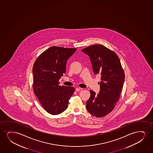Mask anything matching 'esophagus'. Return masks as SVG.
Returning a JSON list of instances; mask_svg holds the SVG:
<instances>
[{"mask_svg": "<svg viewBox=\"0 0 153 153\" xmlns=\"http://www.w3.org/2000/svg\"><path fill=\"white\" fill-rule=\"evenodd\" d=\"M82 90V88H80V87H78V88H76V91H81Z\"/></svg>", "mask_w": 153, "mask_h": 153, "instance_id": "esophagus-1", "label": "esophagus"}]
</instances>
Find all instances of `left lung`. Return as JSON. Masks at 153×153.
Here are the masks:
<instances>
[{"mask_svg":"<svg viewBox=\"0 0 153 153\" xmlns=\"http://www.w3.org/2000/svg\"><path fill=\"white\" fill-rule=\"evenodd\" d=\"M89 56L94 73L101 76L100 91H90L86 108L93 116L102 117L114 109L123 87L125 74L116 53L102 45H95L82 50Z\"/></svg>","mask_w":153,"mask_h":153,"instance_id":"left-lung-1","label":"left lung"}]
</instances>
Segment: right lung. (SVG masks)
<instances>
[{
  "instance_id": "1",
  "label": "right lung",
  "mask_w": 153,
  "mask_h": 153,
  "mask_svg": "<svg viewBox=\"0 0 153 153\" xmlns=\"http://www.w3.org/2000/svg\"><path fill=\"white\" fill-rule=\"evenodd\" d=\"M76 48L52 47L45 51L35 61L33 68V89L45 110L58 115L66 110L74 87L59 85L66 73V64Z\"/></svg>"
}]
</instances>
